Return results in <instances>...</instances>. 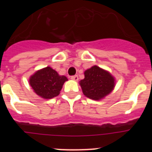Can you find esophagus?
<instances>
[{"label":"esophagus","mask_w":152,"mask_h":152,"mask_svg":"<svg viewBox=\"0 0 152 152\" xmlns=\"http://www.w3.org/2000/svg\"><path fill=\"white\" fill-rule=\"evenodd\" d=\"M71 78L74 80H78V76H77V75H73V76L71 77Z\"/></svg>","instance_id":"1"}]
</instances>
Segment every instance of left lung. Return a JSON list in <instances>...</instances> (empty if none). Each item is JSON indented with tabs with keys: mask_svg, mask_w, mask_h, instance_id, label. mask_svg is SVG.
<instances>
[{
	"mask_svg": "<svg viewBox=\"0 0 152 152\" xmlns=\"http://www.w3.org/2000/svg\"><path fill=\"white\" fill-rule=\"evenodd\" d=\"M80 85L87 97L99 100L113 91L115 82L110 74L95 65L85 71Z\"/></svg>",
	"mask_w": 152,
	"mask_h": 152,
	"instance_id": "left-lung-1",
	"label": "left lung"
}]
</instances>
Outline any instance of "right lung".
<instances>
[{
    "instance_id": "right-lung-1",
    "label": "right lung",
    "mask_w": 152,
    "mask_h": 152,
    "mask_svg": "<svg viewBox=\"0 0 152 152\" xmlns=\"http://www.w3.org/2000/svg\"><path fill=\"white\" fill-rule=\"evenodd\" d=\"M66 80L65 76H61L52 68L46 67L31 76L29 84L36 94L44 99H51L59 94Z\"/></svg>"
}]
</instances>
